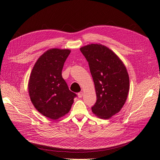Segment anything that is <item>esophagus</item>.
I'll return each mask as SVG.
<instances>
[{
  "instance_id": "34e87169",
  "label": "esophagus",
  "mask_w": 160,
  "mask_h": 160,
  "mask_svg": "<svg viewBox=\"0 0 160 160\" xmlns=\"http://www.w3.org/2000/svg\"><path fill=\"white\" fill-rule=\"evenodd\" d=\"M83 92H79V93H78V97L79 98H81L82 97H83Z\"/></svg>"
}]
</instances>
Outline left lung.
I'll return each instance as SVG.
<instances>
[{
  "instance_id": "left-lung-1",
  "label": "left lung",
  "mask_w": 160,
  "mask_h": 160,
  "mask_svg": "<svg viewBox=\"0 0 160 160\" xmlns=\"http://www.w3.org/2000/svg\"><path fill=\"white\" fill-rule=\"evenodd\" d=\"M93 77L97 101L92 112L109 119L122 109L129 90V78L123 62L109 48L91 44L80 49Z\"/></svg>"
}]
</instances>
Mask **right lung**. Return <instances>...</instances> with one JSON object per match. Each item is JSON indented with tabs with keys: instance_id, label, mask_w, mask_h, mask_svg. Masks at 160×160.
<instances>
[{
	"instance_id": "obj_1",
	"label": "right lung",
	"mask_w": 160,
	"mask_h": 160,
	"mask_svg": "<svg viewBox=\"0 0 160 160\" xmlns=\"http://www.w3.org/2000/svg\"><path fill=\"white\" fill-rule=\"evenodd\" d=\"M69 49H51L38 58L28 81L29 96L42 115L56 120L69 112L77 95L62 79V69Z\"/></svg>"
}]
</instances>
